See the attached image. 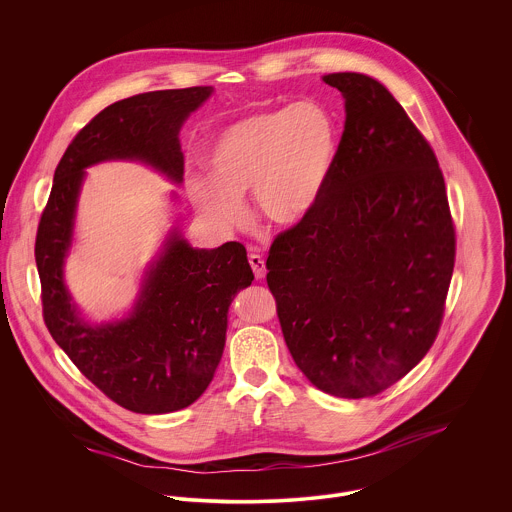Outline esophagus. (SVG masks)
<instances>
[{
  "label": "esophagus",
  "mask_w": 512,
  "mask_h": 512,
  "mask_svg": "<svg viewBox=\"0 0 512 512\" xmlns=\"http://www.w3.org/2000/svg\"><path fill=\"white\" fill-rule=\"evenodd\" d=\"M248 262L252 266V272L256 276V280H262L266 276V264H264V258L260 254H250L248 256Z\"/></svg>",
  "instance_id": "esophagus-1"
}]
</instances>
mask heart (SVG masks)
Returning a JSON list of instances; mask_svg holds the SVG:
<instances>
[{"label":"heart","mask_w":512,"mask_h":512,"mask_svg":"<svg viewBox=\"0 0 512 512\" xmlns=\"http://www.w3.org/2000/svg\"><path fill=\"white\" fill-rule=\"evenodd\" d=\"M341 130L331 108L301 100L252 114L220 132L207 163L213 179L193 177L195 207L220 226L246 219L242 195L252 191L262 219L293 226L323 197L337 165Z\"/></svg>","instance_id":"heart-1"}]
</instances>
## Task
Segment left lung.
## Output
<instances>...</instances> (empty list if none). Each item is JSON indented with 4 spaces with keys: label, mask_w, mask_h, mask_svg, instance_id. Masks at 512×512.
Masks as SVG:
<instances>
[{
    "label": "left lung",
    "mask_w": 512,
    "mask_h": 512,
    "mask_svg": "<svg viewBox=\"0 0 512 512\" xmlns=\"http://www.w3.org/2000/svg\"><path fill=\"white\" fill-rule=\"evenodd\" d=\"M323 80L345 96L337 165L317 207L274 238L266 280L307 380L368 398L434 345L455 226L438 157L396 98L366 74Z\"/></svg>",
    "instance_id": "obj_1"
}]
</instances>
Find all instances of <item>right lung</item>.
<instances>
[{"instance_id": "add662e5", "label": "right lung", "mask_w": 512, "mask_h": 512, "mask_svg": "<svg viewBox=\"0 0 512 512\" xmlns=\"http://www.w3.org/2000/svg\"><path fill=\"white\" fill-rule=\"evenodd\" d=\"M211 90H153L98 112L61 157L37 226L35 262L51 337L104 396L136 414L183 410L207 390L224 349L228 305L254 274L240 242L195 250L173 232L132 317L102 327L82 323L63 284L82 169L104 159H142L181 181L177 134Z\"/></svg>"}]
</instances>
